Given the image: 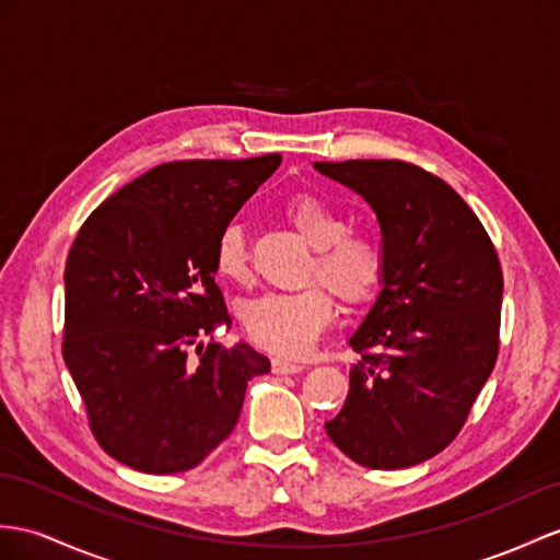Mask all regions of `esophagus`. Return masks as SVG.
<instances>
[{
  "instance_id": "obj_1",
  "label": "esophagus",
  "mask_w": 560,
  "mask_h": 560,
  "mask_svg": "<svg viewBox=\"0 0 560 560\" xmlns=\"http://www.w3.org/2000/svg\"><path fill=\"white\" fill-rule=\"evenodd\" d=\"M270 368H272V373H278V375H294V373L304 371L302 363H292V361H284V359H272Z\"/></svg>"
}]
</instances>
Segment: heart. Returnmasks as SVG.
<instances>
[{
	"instance_id": "b5f03b06",
	"label": "heart",
	"mask_w": 560,
	"mask_h": 560,
	"mask_svg": "<svg viewBox=\"0 0 560 560\" xmlns=\"http://www.w3.org/2000/svg\"><path fill=\"white\" fill-rule=\"evenodd\" d=\"M282 213L316 254L306 280L296 292H266L240 306V318L249 339L280 357H299L311 349L335 316V296L345 304H363L385 278V244L365 230H347L345 215L320 197L294 195L282 203ZM213 268L230 282L249 280V247L244 230L225 225L213 244Z\"/></svg>"
}]
</instances>
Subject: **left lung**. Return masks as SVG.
Segmentation results:
<instances>
[{"label":"left lung","instance_id":"1","mask_svg":"<svg viewBox=\"0 0 560 560\" xmlns=\"http://www.w3.org/2000/svg\"><path fill=\"white\" fill-rule=\"evenodd\" d=\"M377 213L383 290L349 345V397L327 438L373 470L438 456L499 357L503 272L480 218L442 177L394 159L316 161Z\"/></svg>","mask_w":560,"mask_h":560}]
</instances>
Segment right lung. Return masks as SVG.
I'll return each instance as SVG.
<instances>
[{"label":"right lung","mask_w":560,"mask_h":560,"mask_svg":"<svg viewBox=\"0 0 560 560\" xmlns=\"http://www.w3.org/2000/svg\"><path fill=\"white\" fill-rule=\"evenodd\" d=\"M278 166L280 154L161 163L78 230L63 270V361L94 440L135 470L199 466L235 430L249 380L270 371L247 345L199 339L233 325L215 237Z\"/></svg>","instance_id":"add662e5"}]
</instances>
